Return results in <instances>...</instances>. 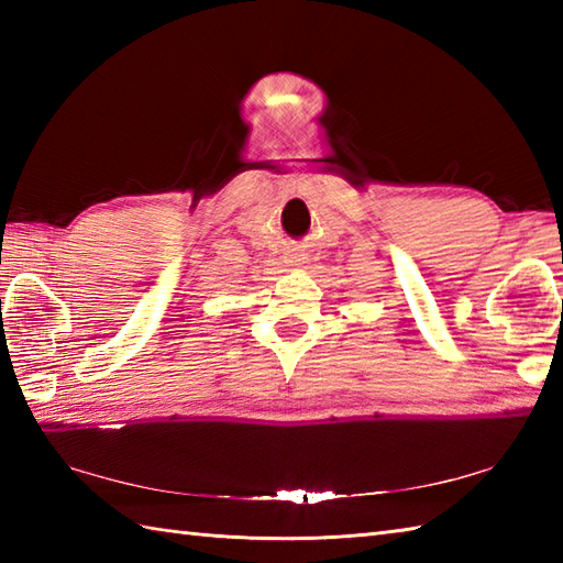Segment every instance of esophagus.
I'll use <instances>...</instances> for the list:
<instances>
[{
  "instance_id": "esophagus-1",
  "label": "esophagus",
  "mask_w": 563,
  "mask_h": 563,
  "mask_svg": "<svg viewBox=\"0 0 563 563\" xmlns=\"http://www.w3.org/2000/svg\"><path fill=\"white\" fill-rule=\"evenodd\" d=\"M285 263H288V266H305L307 263V256L305 254H297V251H290V254H285Z\"/></svg>"
}]
</instances>
